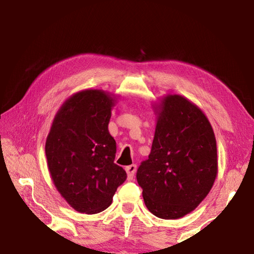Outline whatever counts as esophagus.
Instances as JSON below:
<instances>
[{
	"mask_svg": "<svg viewBox=\"0 0 254 254\" xmlns=\"http://www.w3.org/2000/svg\"><path fill=\"white\" fill-rule=\"evenodd\" d=\"M126 171H127V177L130 178V179H132L133 177H134V174H135V171H136V166L135 165L127 166V168H126Z\"/></svg>",
	"mask_w": 254,
	"mask_h": 254,
	"instance_id": "obj_1",
	"label": "esophagus"
}]
</instances>
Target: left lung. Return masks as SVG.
<instances>
[{
    "label": "left lung",
    "mask_w": 254,
    "mask_h": 254,
    "mask_svg": "<svg viewBox=\"0 0 254 254\" xmlns=\"http://www.w3.org/2000/svg\"><path fill=\"white\" fill-rule=\"evenodd\" d=\"M157 114L151 152L141 162L136 180L144 204L163 220L194 210L217 176L216 139L208 119L182 95H166L153 105Z\"/></svg>",
    "instance_id": "8db88e82"
}]
</instances>
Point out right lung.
Returning a JSON list of instances; mask_svg holds the SVG:
<instances>
[{
  "label": "right lung",
  "mask_w": 254,
  "mask_h": 254,
  "mask_svg": "<svg viewBox=\"0 0 254 254\" xmlns=\"http://www.w3.org/2000/svg\"><path fill=\"white\" fill-rule=\"evenodd\" d=\"M117 96L84 89L60 106L46 140V157L55 187L79 213L96 214L112 204L127 179L114 163L117 142L109 132Z\"/></svg>",
  "instance_id": "right-lung-1"
}]
</instances>
